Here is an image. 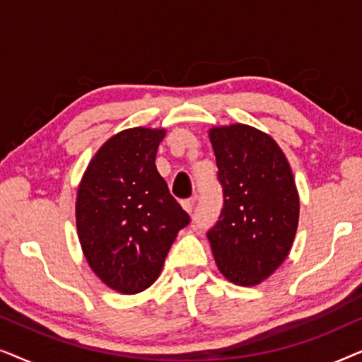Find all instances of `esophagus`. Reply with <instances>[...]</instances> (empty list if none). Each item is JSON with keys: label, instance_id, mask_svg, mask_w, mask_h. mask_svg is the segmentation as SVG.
Returning a JSON list of instances; mask_svg holds the SVG:
<instances>
[{"label": "esophagus", "instance_id": "obj_1", "mask_svg": "<svg viewBox=\"0 0 362 362\" xmlns=\"http://www.w3.org/2000/svg\"><path fill=\"white\" fill-rule=\"evenodd\" d=\"M182 207H185V209L189 212V214H192V212H194V209H196V197H189V199L182 201Z\"/></svg>", "mask_w": 362, "mask_h": 362}]
</instances>
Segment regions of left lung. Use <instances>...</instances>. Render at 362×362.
<instances>
[{
  "mask_svg": "<svg viewBox=\"0 0 362 362\" xmlns=\"http://www.w3.org/2000/svg\"><path fill=\"white\" fill-rule=\"evenodd\" d=\"M209 136L224 204L207 239L227 280L257 285L293 244L300 214L293 175L279 145L257 128L237 123L212 128Z\"/></svg>",
  "mask_w": 362,
  "mask_h": 362,
  "instance_id": "obj_1",
  "label": "left lung"
}]
</instances>
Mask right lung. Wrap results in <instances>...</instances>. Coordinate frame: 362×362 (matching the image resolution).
Listing matches in <instances>:
<instances>
[{"mask_svg": "<svg viewBox=\"0 0 362 362\" xmlns=\"http://www.w3.org/2000/svg\"><path fill=\"white\" fill-rule=\"evenodd\" d=\"M165 130L130 128L110 138L77 191L83 255L103 284L133 295L158 279L177 232L191 217L168 189L155 158Z\"/></svg>", "mask_w": 362, "mask_h": 362, "instance_id": "1", "label": "right lung"}]
</instances>
